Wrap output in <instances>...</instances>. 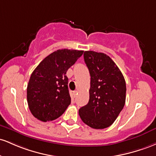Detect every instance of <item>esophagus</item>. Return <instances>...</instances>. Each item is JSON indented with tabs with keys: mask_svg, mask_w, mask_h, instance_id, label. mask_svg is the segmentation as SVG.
Here are the masks:
<instances>
[{
	"mask_svg": "<svg viewBox=\"0 0 156 156\" xmlns=\"http://www.w3.org/2000/svg\"><path fill=\"white\" fill-rule=\"evenodd\" d=\"M77 90H75V91H73V96H74V97H76V95H77Z\"/></svg>",
	"mask_w": 156,
	"mask_h": 156,
	"instance_id": "obj_1",
	"label": "esophagus"
}]
</instances>
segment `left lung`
I'll return each mask as SVG.
<instances>
[{
    "label": "left lung",
    "mask_w": 156,
    "mask_h": 156,
    "mask_svg": "<svg viewBox=\"0 0 156 156\" xmlns=\"http://www.w3.org/2000/svg\"><path fill=\"white\" fill-rule=\"evenodd\" d=\"M84 59L90 75V97L88 103L79 110V115L92 128H106L115 122L125 106V78L105 54L87 51Z\"/></svg>",
    "instance_id": "1"
}]
</instances>
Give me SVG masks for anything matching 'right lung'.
<instances>
[{"label":"right lung","mask_w":156,"mask_h":156,"mask_svg":"<svg viewBox=\"0 0 156 156\" xmlns=\"http://www.w3.org/2000/svg\"><path fill=\"white\" fill-rule=\"evenodd\" d=\"M83 51L59 49L47 56L31 73L27 85L31 113L42 122L59 118L71 104L66 72Z\"/></svg>","instance_id":"add662e5"}]
</instances>
